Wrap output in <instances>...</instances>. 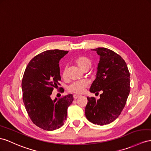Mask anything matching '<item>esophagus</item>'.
<instances>
[{
	"label": "esophagus",
	"instance_id": "1",
	"mask_svg": "<svg viewBox=\"0 0 151 151\" xmlns=\"http://www.w3.org/2000/svg\"><path fill=\"white\" fill-rule=\"evenodd\" d=\"M80 95H78V94H74L73 95V98H74V99H77V98H78L79 97H80Z\"/></svg>",
	"mask_w": 151,
	"mask_h": 151
}]
</instances>
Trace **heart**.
<instances>
[{
    "instance_id": "1",
    "label": "heart",
    "mask_w": 151,
    "mask_h": 151,
    "mask_svg": "<svg viewBox=\"0 0 151 151\" xmlns=\"http://www.w3.org/2000/svg\"><path fill=\"white\" fill-rule=\"evenodd\" d=\"M76 63L77 65L82 69L85 70L86 69H89L92 65L91 60L87 57H80L76 60ZM61 75L63 77L66 76V68H64L62 70ZM87 86V83L86 81H76L73 82L68 86V90L73 93L81 94L84 91L85 88Z\"/></svg>"
}]
</instances>
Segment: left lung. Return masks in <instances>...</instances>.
<instances>
[{
	"label": "left lung",
	"instance_id": "obj_1",
	"mask_svg": "<svg viewBox=\"0 0 151 151\" xmlns=\"http://www.w3.org/2000/svg\"><path fill=\"white\" fill-rule=\"evenodd\" d=\"M99 55L96 78L90 88L100 98L87 97L85 114L91 122L100 126L112 122L124 108L130 92V74L122 58L106 48L93 49Z\"/></svg>",
	"mask_w": 151,
	"mask_h": 151
}]
</instances>
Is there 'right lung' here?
<instances>
[{"label":"right lung","instance_id":"add662e5","mask_svg":"<svg viewBox=\"0 0 151 151\" xmlns=\"http://www.w3.org/2000/svg\"><path fill=\"white\" fill-rule=\"evenodd\" d=\"M68 51L46 50L34 57L27 66L22 82L23 101L30 119L40 128L53 131L66 120L72 94L52 100L54 88L61 80L59 60Z\"/></svg>","mask_w":151,"mask_h":151}]
</instances>
